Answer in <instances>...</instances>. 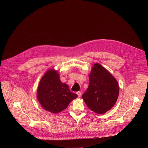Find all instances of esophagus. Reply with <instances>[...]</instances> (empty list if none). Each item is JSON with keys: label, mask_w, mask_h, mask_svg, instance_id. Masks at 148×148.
Wrapping results in <instances>:
<instances>
[{"label": "esophagus", "mask_w": 148, "mask_h": 148, "mask_svg": "<svg viewBox=\"0 0 148 148\" xmlns=\"http://www.w3.org/2000/svg\"><path fill=\"white\" fill-rule=\"evenodd\" d=\"M77 95H78V96L79 97H81V94H81V92L80 91H78V92H77Z\"/></svg>", "instance_id": "34e87169"}]
</instances>
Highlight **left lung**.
<instances>
[{"mask_svg":"<svg viewBox=\"0 0 148 148\" xmlns=\"http://www.w3.org/2000/svg\"><path fill=\"white\" fill-rule=\"evenodd\" d=\"M88 87L82 97L93 112L102 114L110 110L119 95V86L115 78L99 63H95L89 74Z\"/></svg>","mask_w":148,"mask_h":148,"instance_id":"obj_1","label":"left lung"}]
</instances>
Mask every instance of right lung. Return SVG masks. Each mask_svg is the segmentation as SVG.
Here are the masks:
<instances>
[{"mask_svg":"<svg viewBox=\"0 0 148 148\" xmlns=\"http://www.w3.org/2000/svg\"><path fill=\"white\" fill-rule=\"evenodd\" d=\"M77 97L70 91L67 84L61 81L58 73L54 69L48 70L40 81L37 99L43 109L51 113L64 110Z\"/></svg>","mask_w":148,"mask_h":148,"instance_id":"obj_1","label":"right lung"}]
</instances>
